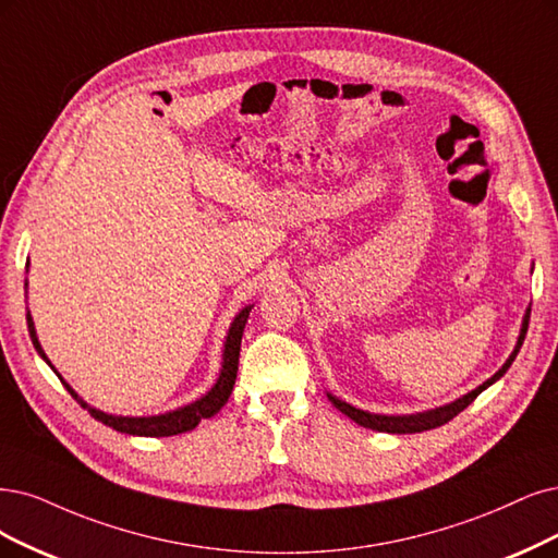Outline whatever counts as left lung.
<instances>
[{
    "instance_id": "left-lung-1",
    "label": "left lung",
    "mask_w": 558,
    "mask_h": 558,
    "mask_svg": "<svg viewBox=\"0 0 558 558\" xmlns=\"http://www.w3.org/2000/svg\"><path fill=\"white\" fill-rule=\"evenodd\" d=\"M529 317H531V311L526 307V315H524V319H522L518 344H514L512 354H510L508 361L501 365L499 373L494 375V377H489V379H487L485 384H481L478 388H473L471 393L458 398L456 402H450V404H444V407H437V409H429V411H421V414H409V416H384V414H369V411L356 409V407H352L349 402H344V400H340V398H336V396H331V393H326V396H328V400L333 402L336 409H340L342 414L352 418L354 423H359V425H363V427H369V429H377V432H388V435H414V432H425V429H432V427H439V425H444V423L456 418V416L460 414V411H464L473 400H476V398L483 393V390H485L487 386H492L494 381L501 379V377L506 375V369L512 365L514 356H518L520 347H522V342H524L526 328H529Z\"/></svg>"
}]
</instances>
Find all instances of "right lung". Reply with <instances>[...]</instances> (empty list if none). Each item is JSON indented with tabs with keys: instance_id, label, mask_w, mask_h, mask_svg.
<instances>
[{
	"instance_id": "add662e5",
	"label": "right lung",
	"mask_w": 558,
	"mask_h": 558,
	"mask_svg": "<svg viewBox=\"0 0 558 558\" xmlns=\"http://www.w3.org/2000/svg\"><path fill=\"white\" fill-rule=\"evenodd\" d=\"M29 266V262H27ZM253 305H245L243 311L234 317L230 331H227V338H225V349H222V365H220V375L216 379V384L211 386V390L206 396H202L199 400L185 404V407H179L174 411H168V414H158V416H112V414H106V411L100 409H94L89 407L85 400H82L75 390L61 379V375L54 369V365L48 361L44 347H40L38 338H36V328H34V319L27 311V326H29V336H32V342L36 347L38 356L44 359L52 369L54 375L61 379V384L66 386L69 393L80 402V407H85L89 414L100 421L102 425H108L117 432H123V435H137V437H172V435H181V432H189L193 427L199 425L202 418H211L214 414H218V411L222 409V404L230 400L232 396V388H234V381H236V369H239V352H241V336H243V328H245V322H247V315H251Z\"/></svg>"
}]
</instances>
